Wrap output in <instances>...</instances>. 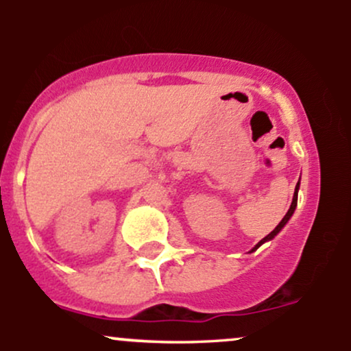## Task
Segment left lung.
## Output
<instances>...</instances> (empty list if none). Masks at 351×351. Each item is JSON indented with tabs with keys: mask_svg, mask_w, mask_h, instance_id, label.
I'll return each mask as SVG.
<instances>
[{
	"mask_svg": "<svg viewBox=\"0 0 351 351\" xmlns=\"http://www.w3.org/2000/svg\"><path fill=\"white\" fill-rule=\"evenodd\" d=\"M299 184H300V181H299V183H297V186H295V193H293V198H292V204H291V208H289V211H287V215H285L284 217H282V221H280V223L279 224H277V226H276V229H274V231L271 232V234H267V236H265L264 237V239L263 241H259V243H257L256 244V247H254L252 249V251H256V249L257 247H259V245H263L264 243H267V241H271V239H274V237H276L277 234H279V232L282 231V228H284L285 226V224H287V221L289 219H291V217H292V215H293V211H295V208H297V193H299ZM251 251V252H252Z\"/></svg>",
	"mask_w": 351,
	"mask_h": 351,
	"instance_id": "obj_1",
	"label": "left lung"
}]
</instances>
